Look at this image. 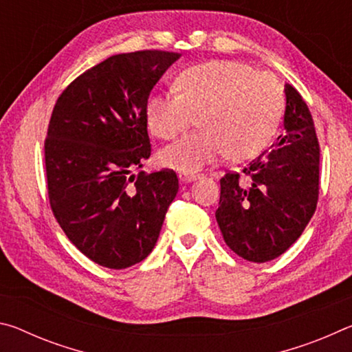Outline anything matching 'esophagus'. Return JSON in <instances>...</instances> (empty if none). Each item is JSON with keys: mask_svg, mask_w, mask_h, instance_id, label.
<instances>
[{"mask_svg": "<svg viewBox=\"0 0 352 352\" xmlns=\"http://www.w3.org/2000/svg\"><path fill=\"white\" fill-rule=\"evenodd\" d=\"M178 177H180L182 182H192L195 178H199L200 175L195 174V172H178Z\"/></svg>", "mask_w": 352, "mask_h": 352, "instance_id": "obj_1", "label": "esophagus"}]
</instances>
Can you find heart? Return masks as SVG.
Masks as SVG:
<instances>
[{"instance_id":"1","label":"heart","mask_w":352,"mask_h":352,"mask_svg":"<svg viewBox=\"0 0 352 352\" xmlns=\"http://www.w3.org/2000/svg\"><path fill=\"white\" fill-rule=\"evenodd\" d=\"M177 93L152 94L146 104L148 130L174 140L197 118L200 132L160 152L168 168L195 172L226 152L247 160L269 146L284 113L281 82L269 71H254L237 60H210L183 69Z\"/></svg>"}]
</instances>
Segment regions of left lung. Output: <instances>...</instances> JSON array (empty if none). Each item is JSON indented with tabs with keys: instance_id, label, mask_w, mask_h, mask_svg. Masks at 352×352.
<instances>
[{
	"instance_id": "left-lung-1",
	"label": "left lung",
	"mask_w": 352,
	"mask_h": 352,
	"mask_svg": "<svg viewBox=\"0 0 352 352\" xmlns=\"http://www.w3.org/2000/svg\"><path fill=\"white\" fill-rule=\"evenodd\" d=\"M285 133L241 172L220 178L216 210L223 241L252 262L281 256L317 210L320 144L305 99L285 83Z\"/></svg>"
}]
</instances>
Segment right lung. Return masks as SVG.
Returning a JSON list of instances; mask_svg holds the SVG:
<instances>
[{
  "label": "right lung",
  "instance_id": "obj_1",
  "mask_svg": "<svg viewBox=\"0 0 352 352\" xmlns=\"http://www.w3.org/2000/svg\"><path fill=\"white\" fill-rule=\"evenodd\" d=\"M178 52L142 50L94 65L65 88L45 138L47 197L63 233L107 269L146 259L178 190L174 170L138 175L151 157L146 104Z\"/></svg>",
  "mask_w": 352,
  "mask_h": 352
}]
</instances>
